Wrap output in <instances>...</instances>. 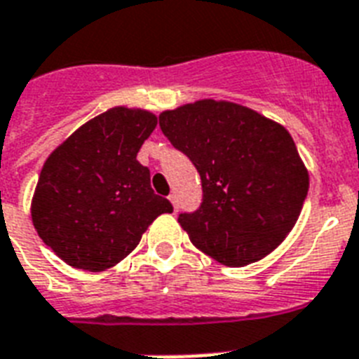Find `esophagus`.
<instances>
[{"label":"esophagus","instance_id":"34e87169","mask_svg":"<svg viewBox=\"0 0 359 359\" xmlns=\"http://www.w3.org/2000/svg\"><path fill=\"white\" fill-rule=\"evenodd\" d=\"M168 200H170V203H172V208H174V211H177V196L174 193L170 194V196H168Z\"/></svg>","mask_w":359,"mask_h":359}]
</instances>
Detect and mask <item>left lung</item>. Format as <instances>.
I'll return each instance as SVG.
<instances>
[{
	"mask_svg": "<svg viewBox=\"0 0 359 359\" xmlns=\"http://www.w3.org/2000/svg\"><path fill=\"white\" fill-rule=\"evenodd\" d=\"M165 137L202 177L203 202L177 222L198 250L226 266L269 256L297 224L309 174L282 124L226 100L159 114Z\"/></svg>",
	"mask_w": 359,
	"mask_h": 359,
	"instance_id": "obj_1",
	"label": "left lung"
}]
</instances>
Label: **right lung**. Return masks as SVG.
Returning a JSON list of instances; mask_svg holds the SVG:
<instances>
[{
	"label": "right lung",
	"mask_w": 359,
	"mask_h": 359,
	"mask_svg": "<svg viewBox=\"0 0 359 359\" xmlns=\"http://www.w3.org/2000/svg\"><path fill=\"white\" fill-rule=\"evenodd\" d=\"M146 109L113 107L77 128L51 151L31 200L36 233L74 269H111L137 248L148 226L172 203L154 193L137 161L156 130Z\"/></svg>",
	"instance_id": "add662e5"
}]
</instances>
